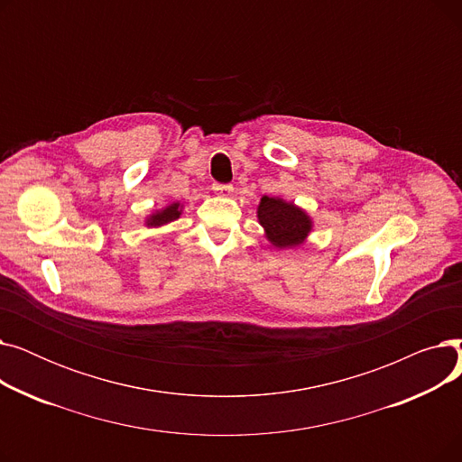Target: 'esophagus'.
Segmentation results:
<instances>
[{"mask_svg": "<svg viewBox=\"0 0 462 462\" xmlns=\"http://www.w3.org/2000/svg\"><path fill=\"white\" fill-rule=\"evenodd\" d=\"M213 190L217 194H221V197H228V194H232L234 187L230 183H213Z\"/></svg>", "mask_w": 462, "mask_h": 462, "instance_id": "obj_1", "label": "esophagus"}]
</instances>
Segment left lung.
I'll return each mask as SVG.
<instances>
[{
	"instance_id": "1",
	"label": "left lung",
	"mask_w": 462,
	"mask_h": 462,
	"mask_svg": "<svg viewBox=\"0 0 462 462\" xmlns=\"http://www.w3.org/2000/svg\"><path fill=\"white\" fill-rule=\"evenodd\" d=\"M258 221L263 226L265 236L279 249L301 245L312 226L309 215L303 209L292 202L272 197H262Z\"/></svg>"
}]
</instances>
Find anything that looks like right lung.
<instances>
[{
  "label": "right lung",
  "instance_id": "right-lung-1",
  "mask_svg": "<svg viewBox=\"0 0 462 462\" xmlns=\"http://www.w3.org/2000/svg\"><path fill=\"white\" fill-rule=\"evenodd\" d=\"M181 215V209H180V204H170L168 208L150 215L148 221H145V225L148 226H162L166 223H172L176 221V218Z\"/></svg>",
  "mask_w": 462,
  "mask_h": 462
}]
</instances>
